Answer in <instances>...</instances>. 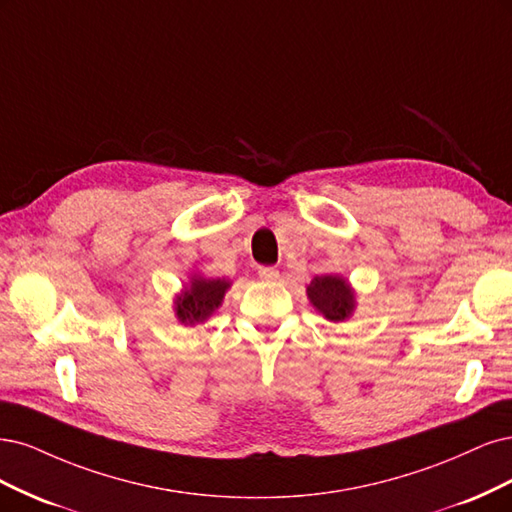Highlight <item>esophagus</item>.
I'll return each instance as SVG.
<instances>
[{
  "label": "esophagus",
  "instance_id": "34e87169",
  "mask_svg": "<svg viewBox=\"0 0 512 512\" xmlns=\"http://www.w3.org/2000/svg\"><path fill=\"white\" fill-rule=\"evenodd\" d=\"M257 274H259V278H261V280H268V283H272V280H276V278L280 276V272H278L276 268H266V266L259 268V270H257Z\"/></svg>",
  "mask_w": 512,
  "mask_h": 512
}]
</instances>
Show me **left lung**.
I'll return each instance as SVG.
<instances>
[{
  "label": "left lung",
  "mask_w": 512,
  "mask_h": 512,
  "mask_svg": "<svg viewBox=\"0 0 512 512\" xmlns=\"http://www.w3.org/2000/svg\"><path fill=\"white\" fill-rule=\"evenodd\" d=\"M308 298L329 321H344L353 312V293L340 276H317L308 285Z\"/></svg>",
  "instance_id": "1"
}]
</instances>
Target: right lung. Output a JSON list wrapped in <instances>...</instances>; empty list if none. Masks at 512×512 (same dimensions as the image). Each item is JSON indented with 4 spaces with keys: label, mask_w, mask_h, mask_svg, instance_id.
<instances>
[{
    "label": "right lung",
    "mask_w": 512,
    "mask_h": 512,
    "mask_svg": "<svg viewBox=\"0 0 512 512\" xmlns=\"http://www.w3.org/2000/svg\"><path fill=\"white\" fill-rule=\"evenodd\" d=\"M229 283L217 278V280H206V278H193L191 289L183 293V298L176 302V315L180 323L195 325L206 321L214 308H219L225 289Z\"/></svg>",
    "instance_id": "1"
}]
</instances>
